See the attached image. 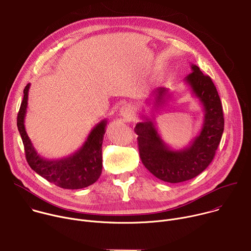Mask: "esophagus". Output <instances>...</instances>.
Here are the masks:
<instances>
[{"label":"esophagus","instance_id":"obj_1","mask_svg":"<svg viewBox=\"0 0 251 251\" xmlns=\"http://www.w3.org/2000/svg\"><path fill=\"white\" fill-rule=\"evenodd\" d=\"M120 115H121L125 120L131 119L132 116H133V108H132V106H130V105H128V104L122 106L121 109H120Z\"/></svg>","mask_w":251,"mask_h":251}]
</instances>
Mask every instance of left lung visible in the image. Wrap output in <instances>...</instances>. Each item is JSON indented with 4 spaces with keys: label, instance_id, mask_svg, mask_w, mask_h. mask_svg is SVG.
<instances>
[{
    "label": "left lung",
    "instance_id": "1",
    "mask_svg": "<svg viewBox=\"0 0 251 251\" xmlns=\"http://www.w3.org/2000/svg\"><path fill=\"white\" fill-rule=\"evenodd\" d=\"M191 68L193 73L184 81L204 112L199 135L183 149H173L162 139L154 122L153 110H159L169 96V89L164 87L154 90L146 100L148 106L152 105L151 118L142 113L143 121L134 129L142 163L156 177L172 184L191 180L206 169L216 155L225 127L221 98L211 78L196 64L192 63Z\"/></svg>",
    "mask_w": 251,
    "mask_h": 251
}]
</instances>
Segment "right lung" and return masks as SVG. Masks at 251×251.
Returning a JSON list of instances; mask_svg holds the SVG:
<instances>
[{"instance_id": "1", "label": "right lung", "mask_w": 251, "mask_h": 251, "mask_svg": "<svg viewBox=\"0 0 251 251\" xmlns=\"http://www.w3.org/2000/svg\"><path fill=\"white\" fill-rule=\"evenodd\" d=\"M29 86L30 83H27L24 89L17 119L29 167L47 181L62 189L77 190L94 184L102 172V143L107 120L104 119L93 127L83 145L74 154L56 160L46 159L33 147L25 127Z\"/></svg>"}]
</instances>
